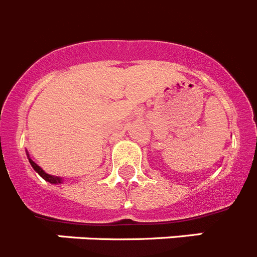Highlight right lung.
<instances>
[{"instance_id":"1","label":"right lung","mask_w":257,"mask_h":257,"mask_svg":"<svg viewBox=\"0 0 257 257\" xmlns=\"http://www.w3.org/2000/svg\"><path fill=\"white\" fill-rule=\"evenodd\" d=\"M30 164H31V166H32V168L35 169V172L39 173V175H40V177H43V178L45 179V181L50 182V183H61V178H58V177H54V175L47 174V173L44 172V170L40 168V166H37L36 164H35V162L32 161V160H31V159H30Z\"/></svg>"}]
</instances>
